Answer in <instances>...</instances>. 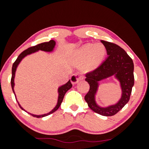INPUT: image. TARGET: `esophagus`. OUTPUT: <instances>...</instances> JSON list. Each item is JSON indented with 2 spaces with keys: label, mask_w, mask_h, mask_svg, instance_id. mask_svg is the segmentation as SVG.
I'll use <instances>...</instances> for the list:
<instances>
[{
  "label": "esophagus",
  "mask_w": 149,
  "mask_h": 149,
  "mask_svg": "<svg viewBox=\"0 0 149 149\" xmlns=\"http://www.w3.org/2000/svg\"><path fill=\"white\" fill-rule=\"evenodd\" d=\"M83 77H82L81 75L78 74H75L72 75L70 79L72 84H76V83H78L79 82L81 81V80H83Z\"/></svg>",
  "instance_id": "esophagus-1"
}]
</instances>
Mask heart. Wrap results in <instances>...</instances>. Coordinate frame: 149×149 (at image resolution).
<instances>
[{
    "label": "heart",
    "mask_w": 149,
    "mask_h": 149,
    "mask_svg": "<svg viewBox=\"0 0 149 149\" xmlns=\"http://www.w3.org/2000/svg\"><path fill=\"white\" fill-rule=\"evenodd\" d=\"M106 54V47L101 43H86L75 50L74 56L78 61L83 62V69L93 71L102 63Z\"/></svg>",
    "instance_id": "b5f03b06"
}]
</instances>
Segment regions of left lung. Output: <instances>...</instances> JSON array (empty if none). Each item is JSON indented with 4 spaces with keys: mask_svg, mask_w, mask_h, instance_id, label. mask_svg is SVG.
I'll use <instances>...</instances> for the list:
<instances>
[{
    "mask_svg": "<svg viewBox=\"0 0 149 149\" xmlns=\"http://www.w3.org/2000/svg\"><path fill=\"white\" fill-rule=\"evenodd\" d=\"M106 47L107 57L99 68L86 75L85 81L90 84V90L84 99L90 108L99 115L106 116L115 115L127 104L134 86V63L124 50L115 43L100 40ZM114 76L119 82L122 90L120 99L116 103L106 107L99 106L96 102V95L100 82Z\"/></svg>",
    "mask_w": 149,
    "mask_h": 149,
    "instance_id": "1",
    "label": "left lung"
}]
</instances>
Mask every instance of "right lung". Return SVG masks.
Masks as SVG:
<instances>
[{
  "label": "right lung",
  "mask_w": 149,
  "mask_h": 149,
  "mask_svg": "<svg viewBox=\"0 0 149 149\" xmlns=\"http://www.w3.org/2000/svg\"><path fill=\"white\" fill-rule=\"evenodd\" d=\"M56 42L54 40H50L48 42H44V43H42L40 44H38L34 47H30V48L26 49V50L22 52L20 55L18 56L17 59H16V61H15V63H13L12 66V77H11V87H12V90L13 93L15 94V96L16 98V100H17V102L19 106H20V108L24 110V111L27 112L26 110H25L23 107L21 106V105L19 102H18V100L17 99V97H16L15 95V92L14 90V87H15V73L16 71H17V69L18 66L20 64V62L22 61V60L25 57H26L28 55H30L31 54L35 53L39 50H42V51H45V52H51L54 50V49L56 46ZM72 87V84L71 83L70 80H69L67 83L65 84H63L62 86H60L58 89V102H57V104L56 106L54 107V109H52L50 112H49L48 113L46 114H43V115H34V114H32L31 113L27 112L29 114H30L31 115H32L33 116L36 117V118H42V117H44L46 116L47 115H49L50 114L53 113L54 112H55L56 111H57L58 109V108L59 107V106H61V104L62 103V101L63 100V98H64V96L65 93H66L68 90L70 89V88Z\"/></svg>",
  "instance_id": "1"
}]
</instances>
